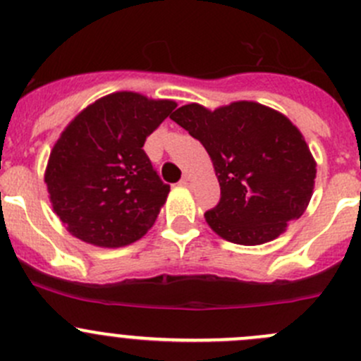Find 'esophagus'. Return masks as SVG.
Wrapping results in <instances>:
<instances>
[{
	"label": "esophagus",
	"mask_w": 361,
	"mask_h": 361,
	"mask_svg": "<svg viewBox=\"0 0 361 361\" xmlns=\"http://www.w3.org/2000/svg\"><path fill=\"white\" fill-rule=\"evenodd\" d=\"M180 185H183V187H190V185H192V178L188 176V174H185V176L181 178Z\"/></svg>",
	"instance_id": "1"
}]
</instances>
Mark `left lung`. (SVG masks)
<instances>
[{
  "label": "left lung",
  "mask_w": 361,
  "mask_h": 361,
  "mask_svg": "<svg viewBox=\"0 0 361 361\" xmlns=\"http://www.w3.org/2000/svg\"><path fill=\"white\" fill-rule=\"evenodd\" d=\"M171 120L201 141L213 160L221 197L204 216L220 238L264 245L304 214L316 162L283 113L253 101L214 111L192 103L171 113Z\"/></svg>",
  "instance_id": "obj_1"
}]
</instances>
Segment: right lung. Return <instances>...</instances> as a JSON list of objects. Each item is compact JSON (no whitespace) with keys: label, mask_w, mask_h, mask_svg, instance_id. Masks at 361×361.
<instances>
[{"label":"right lung","mask_w":361,"mask_h":361,"mask_svg":"<svg viewBox=\"0 0 361 361\" xmlns=\"http://www.w3.org/2000/svg\"><path fill=\"white\" fill-rule=\"evenodd\" d=\"M176 103L136 92L104 96L80 111L50 152V202L75 238L120 248L143 238L169 194L145 154L147 137Z\"/></svg>","instance_id":"obj_1"}]
</instances>
